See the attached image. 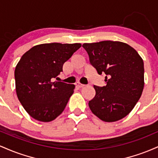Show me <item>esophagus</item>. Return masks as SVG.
<instances>
[{
    "label": "esophagus",
    "mask_w": 158,
    "mask_h": 158,
    "mask_svg": "<svg viewBox=\"0 0 158 158\" xmlns=\"http://www.w3.org/2000/svg\"><path fill=\"white\" fill-rule=\"evenodd\" d=\"M75 85H76V87H77V88H82V87L85 86V85L81 84V83H79V82H77L75 84Z\"/></svg>",
    "instance_id": "1"
}]
</instances>
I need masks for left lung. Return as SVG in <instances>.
Masks as SVG:
<instances>
[{
    "label": "left lung",
    "instance_id": "left-lung-1",
    "mask_svg": "<svg viewBox=\"0 0 158 158\" xmlns=\"http://www.w3.org/2000/svg\"><path fill=\"white\" fill-rule=\"evenodd\" d=\"M97 73H105L106 85H94L89 101L92 113L105 122L124 118L138 102L144 88V64L133 48L120 41H103L82 44Z\"/></svg>",
    "mask_w": 158,
    "mask_h": 158
}]
</instances>
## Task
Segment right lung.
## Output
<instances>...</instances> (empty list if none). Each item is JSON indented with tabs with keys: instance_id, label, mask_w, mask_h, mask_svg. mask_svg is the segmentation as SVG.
<instances>
[{
	"instance_id": "add662e5",
	"label": "right lung",
	"mask_w": 158,
	"mask_h": 158,
	"mask_svg": "<svg viewBox=\"0 0 158 158\" xmlns=\"http://www.w3.org/2000/svg\"><path fill=\"white\" fill-rule=\"evenodd\" d=\"M81 46L79 43L39 44L21 58L15 70L16 94L32 118L50 122L64 110L75 85L53 81Z\"/></svg>"
}]
</instances>
